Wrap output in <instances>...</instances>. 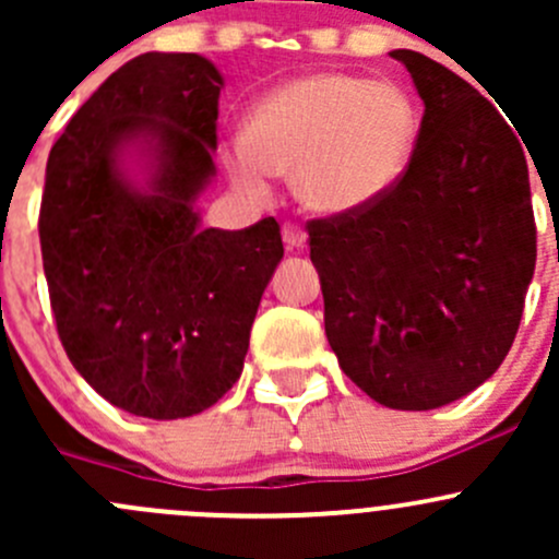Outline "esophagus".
<instances>
[{
  "label": "esophagus",
  "mask_w": 559,
  "mask_h": 559,
  "mask_svg": "<svg viewBox=\"0 0 559 559\" xmlns=\"http://www.w3.org/2000/svg\"><path fill=\"white\" fill-rule=\"evenodd\" d=\"M284 243L292 251H300V248L308 246V235L306 229H300L297 224H284Z\"/></svg>",
  "instance_id": "esophagus-1"
}]
</instances>
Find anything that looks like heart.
I'll return each instance as SVG.
<instances>
[{
    "mask_svg": "<svg viewBox=\"0 0 559 559\" xmlns=\"http://www.w3.org/2000/svg\"><path fill=\"white\" fill-rule=\"evenodd\" d=\"M419 132V105L397 83L311 72L251 107L246 134L227 148V173L253 200L270 194L273 175H292L306 211L357 216L405 178Z\"/></svg>",
    "mask_w": 559,
    "mask_h": 559,
    "instance_id": "1",
    "label": "heart"
}]
</instances>
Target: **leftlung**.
Returning <instances> with one entry per match:
<instances>
[{"label":"left lung","mask_w":559,"mask_h":559,"mask_svg":"<svg viewBox=\"0 0 559 559\" xmlns=\"http://www.w3.org/2000/svg\"><path fill=\"white\" fill-rule=\"evenodd\" d=\"M425 103L405 178L357 216L308 224L324 332L343 373L386 408L430 411L509 354L535 270L522 143L438 61L392 50Z\"/></svg>","instance_id":"8db88e82"}]
</instances>
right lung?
I'll use <instances>...</instances> for the list:
<instances>
[{
    "label": "right lung",
    "instance_id": "add662e5",
    "mask_svg": "<svg viewBox=\"0 0 559 559\" xmlns=\"http://www.w3.org/2000/svg\"><path fill=\"white\" fill-rule=\"evenodd\" d=\"M222 72L200 53L118 67L50 148L39 246L61 346L88 386L145 419L211 408L243 373L281 227H202Z\"/></svg>",
    "mask_w": 559,
    "mask_h": 559
}]
</instances>
